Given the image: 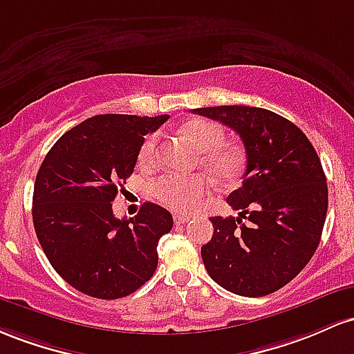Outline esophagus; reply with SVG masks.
<instances>
[{
  "mask_svg": "<svg viewBox=\"0 0 354 354\" xmlns=\"http://www.w3.org/2000/svg\"><path fill=\"white\" fill-rule=\"evenodd\" d=\"M190 221L189 216H182V214H177V216H174V222H176L177 225L180 224H187V222Z\"/></svg>",
  "mask_w": 354,
  "mask_h": 354,
  "instance_id": "esophagus-1",
  "label": "esophagus"
}]
</instances>
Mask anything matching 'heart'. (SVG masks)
Here are the masks:
<instances>
[{
  "instance_id": "1",
  "label": "heart",
  "mask_w": 354,
  "mask_h": 354,
  "mask_svg": "<svg viewBox=\"0 0 354 354\" xmlns=\"http://www.w3.org/2000/svg\"><path fill=\"white\" fill-rule=\"evenodd\" d=\"M184 133L201 150V165L212 176L214 180L229 184L237 180L244 170V158L236 149L224 144V130L221 125L210 120L189 122L184 127ZM158 137L149 135L138 150V162L142 165H153L157 160ZM207 182L201 176H178L165 174L156 178L150 185L153 197L165 207L177 212H192L201 205L202 198L207 194Z\"/></svg>"
}]
</instances>
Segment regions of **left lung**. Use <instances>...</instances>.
Here are the masks:
<instances>
[{
    "label": "left lung",
    "mask_w": 354,
    "mask_h": 354,
    "mask_svg": "<svg viewBox=\"0 0 354 354\" xmlns=\"http://www.w3.org/2000/svg\"><path fill=\"white\" fill-rule=\"evenodd\" d=\"M239 133L248 167L227 197L239 217H212L214 236L201 248L209 276L227 291L261 297L304 269L319 244L328 184L308 137L288 118L257 106L196 109Z\"/></svg>",
    "instance_id": "1"
}]
</instances>
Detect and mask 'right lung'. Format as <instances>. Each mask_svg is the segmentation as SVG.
<instances>
[{
    "instance_id": "1",
    "label": "right lung",
    "mask_w": 354,
    "mask_h": 354,
    "mask_svg": "<svg viewBox=\"0 0 354 354\" xmlns=\"http://www.w3.org/2000/svg\"><path fill=\"white\" fill-rule=\"evenodd\" d=\"M167 118L95 115L63 133L39 167L38 241L55 271L83 295L125 297L156 272L158 239L174 225L170 212L145 202L132 219H117L112 202L132 176L144 137Z\"/></svg>"
}]
</instances>
